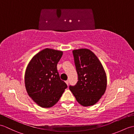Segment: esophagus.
<instances>
[{"label": "esophagus", "instance_id": "esophagus-1", "mask_svg": "<svg viewBox=\"0 0 134 134\" xmlns=\"http://www.w3.org/2000/svg\"><path fill=\"white\" fill-rule=\"evenodd\" d=\"M65 83H66L67 85L68 86V85H69V81H65Z\"/></svg>", "mask_w": 134, "mask_h": 134}]
</instances>
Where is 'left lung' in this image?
<instances>
[{
    "instance_id": "8db88e82",
    "label": "left lung",
    "mask_w": 134,
    "mask_h": 134,
    "mask_svg": "<svg viewBox=\"0 0 134 134\" xmlns=\"http://www.w3.org/2000/svg\"><path fill=\"white\" fill-rule=\"evenodd\" d=\"M78 81L69 89L79 104L83 107L92 106L105 92L107 74L97 57L86 48L72 51Z\"/></svg>"
}]
</instances>
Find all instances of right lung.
<instances>
[{"mask_svg":"<svg viewBox=\"0 0 134 134\" xmlns=\"http://www.w3.org/2000/svg\"><path fill=\"white\" fill-rule=\"evenodd\" d=\"M63 51L45 48L34 56L25 74V84L30 97L42 108H50L61 97L67 85L57 70Z\"/></svg>","mask_w":134,"mask_h":134,"instance_id":"obj_1","label":"right lung"}]
</instances>
